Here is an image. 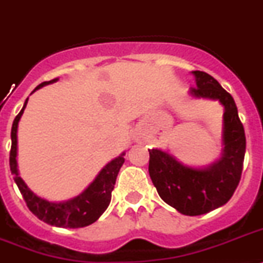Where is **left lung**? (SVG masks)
<instances>
[{"instance_id": "8db88e82", "label": "left lung", "mask_w": 263, "mask_h": 263, "mask_svg": "<svg viewBox=\"0 0 263 263\" xmlns=\"http://www.w3.org/2000/svg\"><path fill=\"white\" fill-rule=\"evenodd\" d=\"M195 98L219 100L224 107L223 154L207 168H191L162 149H148V173L159 196L180 214L195 217L210 213L230 200L243 168L246 136L233 96L213 76L194 70Z\"/></svg>"}]
</instances>
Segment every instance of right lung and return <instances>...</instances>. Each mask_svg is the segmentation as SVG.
<instances>
[{
	"instance_id": "right-lung-1",
	"label": "right lung",
	"mask_w": 263,
	"mask_h": 263,
	"mask_svg": "<svg viewBox=\"0 0 263 263\" xmlns=\"http://www.w3.org/2000/svg\"><path fill=\"white\" fill-rule=\"evenodd\" d=\"M54 81H57V79L44 81L34 90L44 87V85L54 83ZM26 103H28V99L25 100L23 109L20 111V114L15 116L14 121H13L12 134H10L12 148H10V156H9L10 171L14 175V182L18 187L21 195L24 196L26 206L40 220H43L48 224H52V226L79 229V227H85L88 224L93 223L100 218L101 214L107 210L108 204L111 202L112 190H114L115 183H116L119 170L124 163V158H123L124 154H121L120 156L108 163L104 168L101 170L100 174L96 176V179L90 183L89 187L73 199L54 203L40 198L28 189L25 182L18 176L17 159H15L17 158V128H18V121L23 116Z\"/></svg>"
}]
</instances>
